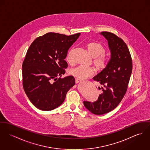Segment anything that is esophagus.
Returning a JSON list of instances; mask_svg holds the SVG:
<instances>
[{
    "label": "esophagus",
    "instance_id": "34e87169",
    "mask_svg": "<svg viewBox=\"0 0 150 150\" xmlns=\"http://www.w3.org/2000/svg\"><path fill=\"white\" fill-rule=\"evenodd\" d=\"M75 81H76V83H79V82H81V81H82L81 80V79H79L76 78V80H75Z\"/></svg>",
    "mask_w": 150,
    "mask_h": 150
}]
</instances>
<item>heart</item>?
I'll list each match as a JSON object with an SVG mask.
<instances>
[{
	"label": "heart",
	"instance_id": "b5f03b06",
	"mask_svg": "<svg viewBox=\"0 0 150 150\" xmlns=\"http://www.w3.org/2000/svg\"><path fill=\"white\" fill-rule=\"evenodd\" d=\"M87 48L88 52L93 58V63L98 69H105L110 63V58L104 54L105 48L102 45L98 42H91L87 45ZM67 60L69 63H72L71 52L67 57ZM95 72V69L91 67L79 66L74 69H71L70 74L74 76L81 80L86 79L92 76Z\"/></svg>",
	"mask_w": 150,
	"mask_h": 150
}]
</instances>
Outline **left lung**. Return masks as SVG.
Returning <instances> with one entry per match:
<instances>
[{
    "mask_svg": "<svg viewBox=\"0 0 150 150\" xmlns=\"http://www.w3.org/2000/svg\"><path fill=\"white\" fill-rule=\"evenodd\" d=\"M108 41L111 59L108 66L93 78L99 82L101 94L94 102L84 101V106L95 115H103L115 109L127 91L132 70V58L126 43L115 34L104 31Z\"/></svg>",
    "mask_w": 150,
    "mask_h": 150,
    "instance_id": "8db88e82",
    "label": "left lung"
}]
</instances>
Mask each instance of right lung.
<instances>
[{
    "label": "right lung",
    "instance_id": "1",
    "mask_svg": "<svg viewBox=\"0 0 150 150\" xmlns=\"http://www.w3.org/2000/svg\"><path fill=\"white\" fill-rule=\"evenodd\" d=\"M80 34L48 33L35 39L28 49L22 64L23 88L31 102L39 110L57 108L75 84L73 76H61L68 67L64 60L68 50Z\"/></svg>",
    "mask_w": 150,
    "mask_h": 150
}]
</instances>
